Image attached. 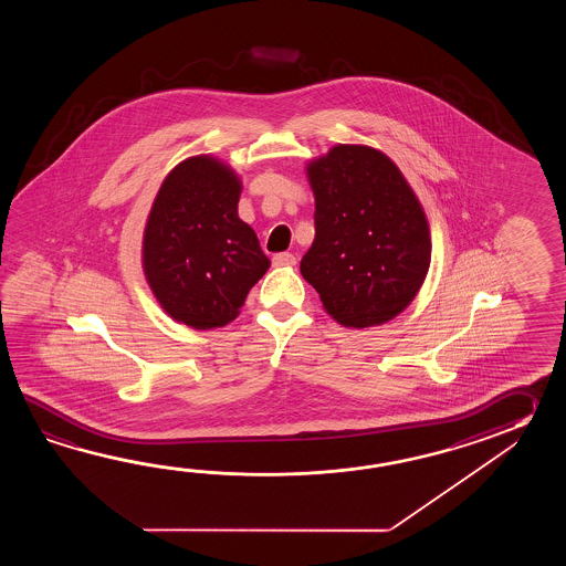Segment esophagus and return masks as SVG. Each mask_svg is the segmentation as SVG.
Wrapping results in <instances>:
<instances>
[{
	"mask_svg": "<svg viewBox=\"0 0 566 566\" xmlns=\"http://www.w3.org/2000/svg\"><path fill=\"white\" fill-rule=\"evenodd\" d=\"M297 263L295 254L291 253H277L273 254V265L275 266H291Z\"/></svg>",
	"mask_w": 566,
	"mask_h": 566,
	"instance_id": "1",
	"label": "esophagus"
}]
</instances>
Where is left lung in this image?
Listing matches in <instances>:
<instances>
[{
	"instance_id": "left-lung-1",
	"label": "left lung",
	"mask_w": 566,
	"mask_h": 566,
	"mask_svg": "<svg viewBox=\"0 0 566 566\" xmlns=\"http://www.w3.org/2000/svg\"><path fill=\"white\" fill-rule=\"evenodd\" d=\"M315 239L301 275L346 327L392 319L415 300L431 263L421 205L400 169L366 145H336L307 168Z\"/></svg>"
}]
</instances>
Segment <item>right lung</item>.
<instances>
[{
    "mask_svg": "<svg viewBox=\"0 0 566 566\" xmlns=\"http://www.w3.org/2000/svg\"><path fill=\"white\" fill-rule=\"evenodd\" d=\"M241 180L214 157L171 169L147 218L144 271L176 322L212 329L232 322L271 261L239 218Z\"/></svg>",
    "mask_w": 566,
    "mask_h": 566,
    "instance_id": "right-lung-1",
    "label": "right lung"
}]
</instances>
